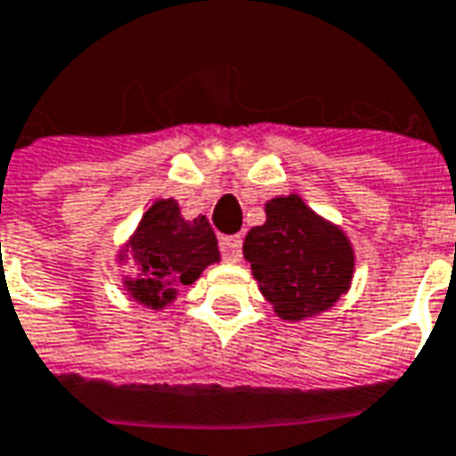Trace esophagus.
<instances>
[{"label": "esophagus", "instance_id": "34e87169", "mask_svg": "<svg viewBox=\"0 0 456 456\" xmlns=\"http://www.w3.org/2000/svg\"><path fill=\"white\" fill-rule=\"evenodd\" d=\"M219 251L227 261H239L241 258V237L232 234V237L219 239Z\"/></svg>", "mask_w": 456, "mask_h": 456}]
</instances>
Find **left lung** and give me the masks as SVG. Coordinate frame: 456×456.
Listing matches in <instances>:
<instances>
[{
	"instance_id": "1",
	"label": "left lung",
	"mask_w": 456,
	"mask_h": 456,
	"mask_svg": "<svg viewBox=\"0 0 456 456\" xmlns=\"http://www.w3.org/2000/svg\"><path fill=\"white\" fill-rule=\"evenodd\" d=\"M244 258L261 293L288 322L325 313L352 283L349 239L297 195L266 202V224L247 234Z\"/></svg>"
}]
</instances>
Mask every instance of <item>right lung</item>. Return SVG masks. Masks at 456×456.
I'll use <instances>...</instances> for the list:
<instances>
[{
	"mask_svg": "<svg viewBox=\"0 0 456 456\" xmlns=\"http://www.w3.org/2000/svg\"><path fill=\"white\" fill-rule=\"evenodd\" d=\"M136 278L126 288L146 307L160 310L190 286L200 273L219 261L217 237L205 217L185 222L175 200H159L141 219L129 241Z\"/></svg>",
	"mask_w": 456,
	"mask_h": 456,
	"instance_id": "obj_1",
	"label": "right lung"
}]
</instances>
